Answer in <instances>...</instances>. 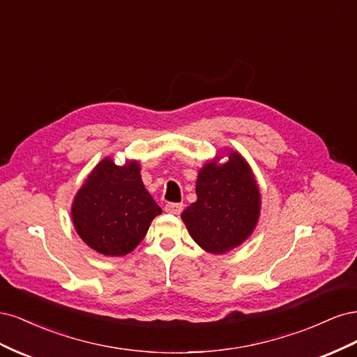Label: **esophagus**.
<instances>
[{
    "label": "esophagus",
    "instance_id": "34e87169",
    "mask_svg": "<svg viewBox=\"0 0 357 357\" xmlns=\"http://www.w3.org/2000/svg\"><path fill=\"white\" fill-rule=\"evenodd\" d=\"M183 210V204L181 202H168L165 205V211L171 214H180Z\"/></svg>",
    "mask_w": 357,
    "mask_h": 357
}]
</instances>
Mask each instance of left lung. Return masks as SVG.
<instances>
[{"instance_id": "obj_1", "label": "left lung", "mask_w": 357, "mask_h": 357, "mask_svg": "<svg viewBox=\"0 0 357 357\" xmlns=\"http://www.w3.org/2000/svg\"><path fill=\"white\" fill-rule=\"evenodd\" d=\"M197 197L181 219L204 250L226 253L253 232L261 197L250 168L238 153H229L223 165L211 162L199 171Z\"/></svg>"}]
</instances>
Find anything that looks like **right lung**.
Here are the masks:
<instances>
[{"label":"right lung","mask_w":357,"mask_h":357,"mask_svg":"<svg viewBox=\"0 0 357 357\" xmlns=\"http://www.w3.org/2000/svg\"><path fill=\"white\" fill-rule=\"evenodd\" d=\"M160 213L144 189L138 162L119 167L109 158L95 167L71 210L82 240L105 256L132 252Z\"/></svg>","instance_id":"right-lung-1"}]
</instances>
